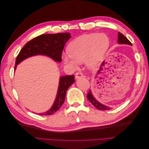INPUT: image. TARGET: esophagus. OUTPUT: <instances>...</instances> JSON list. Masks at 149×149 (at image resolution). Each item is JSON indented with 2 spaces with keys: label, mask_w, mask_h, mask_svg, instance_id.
Wrapping results in <instances>:
<instances>
[{
  "label": "esophagus",
  "mask_w": 149,
  "mask_h": 149,
  "mask_svg": "<svg viewBox=\"0 0 149 149\" xmlns=\"http://www.w3.org/2000/svg\"><path fill=\"white\" fill-rule=\"evenodd\" d=\"M83 76V74L81 73V72H77L75 74V78L76 79H78V78H82Z\"/></svg>",
  "instance_id": "obj_1"
}]
</instances>
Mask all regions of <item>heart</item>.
I'll return each mask as SVG.
<instances>
[{
  "instance_id": "1",
  "label": "heart",
  "mask_w": 149,
  "mask_h": 149,
  "mask_svg": "<svg viewBox=\"0 0 149 149\" xmlns=\"http://www.w3.org/2000/svg\"><path fill=\"white\" fill-rule=\"evenodd\" d=\"M109 43L110 39L105 33L82 35L70 43L68 48L69 55L65 54L63 59L73 68H76L78 62L83 61L88 67L94 68L100 63Z\"/></svg>"
}]
</instances>
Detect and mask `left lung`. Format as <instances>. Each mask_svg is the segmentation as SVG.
<instances>
[{
  "label": "left lung",
  "mask_w": 149,
  "mask_h": 149,
  "mask_svg": "<svg viewBox=\"0 0 149 149\" xmlns=\"http://www.w3.org/2000/svg\"><path fill=\"white\" fill-rule=\"evenodd\" d=\"M118 43L120 44H128L130 45H132V43L130 42L129 40L126 38L125 36L122 34L121 33L119 32L118 33ZM102 69V67H101L100 70ZM87 98L88 99V100L91 102L93 105L94 106V107H96L97 109H100V110H109L111 109V107H107L105 105L102 104L99 102L95 97H94L93 95L91 93V91H89L87 94Z\"/></svg>",
  "instance_id": "8db88e82"
}]
</instances>
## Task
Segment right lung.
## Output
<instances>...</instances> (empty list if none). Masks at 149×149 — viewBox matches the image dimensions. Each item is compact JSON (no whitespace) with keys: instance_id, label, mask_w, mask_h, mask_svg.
I'll use <instances>...</instances> for the list:
<instances>
[{"instance_id":"add662e5","label":"right lung","mask_w":149,"mask_h":149,"mask_svg":"<svg viewBox=\"0 0 149 149\" xmlns=\"http://www.w3.org/2000/svg\"><path fill=\"white\" fill-rule=\"evenodd\" d=\"M70 37L69 33H58L56 34H43L31 40L25 45L17 55L15 70L17 65L22 61L30 56L37 55H46L56 61L60 62L65 44ZM74 78L73 74L60 77L57 95L53 105L49 111L39 114V115H51L60 109L65 101L66 91L74 82Z\"/></svg>"}]
</instances>
